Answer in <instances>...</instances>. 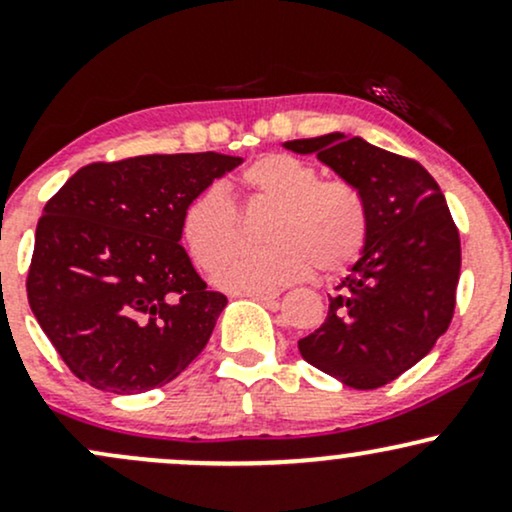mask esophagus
<instances>
[{
    "mask_svg": "<svg viewBox=\"0 0 512 512\" xmlns=\"http://www.w3.org/2000/svg\"><path fill=\"white\" fill-rule=\"evenodd\" d=\"M248 298H255V301H262V303H274L276 298H279V291H250L245 293Z\"/></svg>",
    "mask_w": 512,
    "mask_h": 512,
    "instance_id": "34e87169",
    "label": "esophagus"
}]
</instances>
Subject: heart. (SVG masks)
<instances>
[{"instance_id": "heart-1", "label": "heart", "mask_w": 512, "mask_h": 512, "mask_svg": "<svg viewBox=\"0 0 512 512\" xmlns=\"http://www.w3.org/2000/svg\"><path fill=\"white\" fill-rule=\"evenodd\" d=\"M250 199L272 202L267 248H240L214 279L228 291L250 293L303 279L313 269L342 272L361 255L368 219L363 199L344 180H320L310 163L267 154L240 173ZM182 238L202 267H214L240 238L238 211L221 185H209L182 211Z\"/></svg>"}]
</instances>
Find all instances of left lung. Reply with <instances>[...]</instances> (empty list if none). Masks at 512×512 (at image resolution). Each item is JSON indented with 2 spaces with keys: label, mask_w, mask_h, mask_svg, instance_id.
I'll return each instance as SVG.
<instances>
[{
  "label": "left lung",
  "mask_w": 512,
  "mask_h": 512,
  "mask_svg": "<svg viewBox=\"0 0 512 512\" xmlns=\"http://www.w3.org/2000/svg\"><path fill=\"white\" fill-rule=\"evenodd\" d=\"M281 146L315 154L356 187L368 219L366 243L330 296L327 320L298 351L354 390L392 383L431 354L452 320L462 255L448 202L421 163L363 137L330 132Z\"/></svg>",
  "instance_id": "left-lung-1"
}]
</instances>
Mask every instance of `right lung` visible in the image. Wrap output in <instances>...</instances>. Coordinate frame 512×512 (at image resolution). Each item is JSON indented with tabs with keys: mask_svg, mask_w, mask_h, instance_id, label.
Returning <instances> with one entry per match:
<instances>
[{
	"mask_svg": "<svg viewBox=\"0 0 512 512\" xmlns=\"http://www.w3.org/2000/svg\"><path fill=\"white\" fill-rule=\"evenodd\" d=\"M240 163L216 151L91 163L45 204L28 303L76 378L139 395L202 354L228 301L180 245L182 211Z\"/></svg>",
	"mask_w": 512,
	"mask_h": 512,
	"instance_id": "obj_1",
	"label": "right lung"
}]
</instances>
